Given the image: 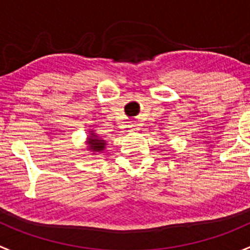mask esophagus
<instances>
[{
  "instance_id": "1",
  "label": "esophagus",
  "mask_w": 250,
  "mask_h": 250,
  "mask_svg": "<svg viewBox=\"0 0 250 250\" xmlns=\"http://www.w3.org/2000/svg\"><path fill=\"white\" fill-rule=\"evenodd\" d=\"M130 127H132V130H134V132H137V130L139 129L138 125H130Z\"/></svg>"
}]
</instances>
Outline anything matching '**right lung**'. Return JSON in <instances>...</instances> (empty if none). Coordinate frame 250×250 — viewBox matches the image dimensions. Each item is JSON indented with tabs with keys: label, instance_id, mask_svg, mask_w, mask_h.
Returning a JSON list of instances; mask_svg holds the SVG:
<instances>
[{
	"label": "right lung",
	"instance_id": "1",
	"mask_svg": "<svg viewBox=\"0 0 250 250\" xmlns=\"http://www.w3.org/2000/svg\"><path fill=\"white\" fill-rule=\"evenodd\" d=\"M88 149L90 150L91 152H101L105 150L106 142L105 140H101L93 130H90V134L88 137Z\"/></svg>",
	"mask_w": 250,
	"mask_h": 250
}]
</instances>
